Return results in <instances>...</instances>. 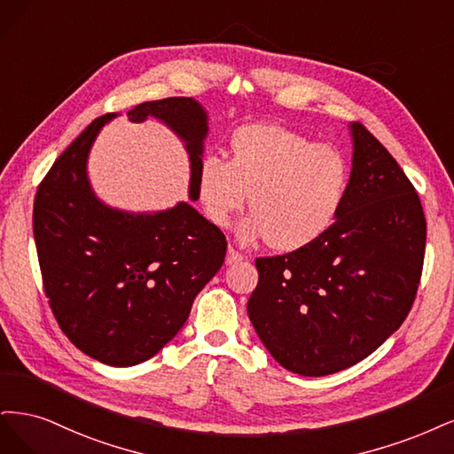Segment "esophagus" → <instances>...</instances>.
I'll use <instances>...</instances> for the list:
<instances>
[{
  "mask_svg": "<svg viewBox=\"0 0 454 454\" xmlns=\"http://www.w3.org/2000/svg\"><path fill=\"white\" fill-rule=\"evenodd\" d=\"M241 260H243V254L238 253L233 247H230V248H228V254H226V264H228V266L238 264V262H241Z\"/></svg>",
  "mask_w": 454,
  "mask_h": 454,
  "instance_id": "34e87169",
  "label": "esophagus"
}]
</instances>
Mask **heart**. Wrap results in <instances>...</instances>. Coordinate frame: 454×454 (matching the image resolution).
Instances as JSON below:
<instances>
[{
    "label": "heart",
    "instance_id": "b5f03b06",
    "mask_svg": "<svg viewBox=\"0 0 454 454\" xmlns=\"http://www.w3.org/2000/svg\"><path fill=\"white\" fill-rule=\"evenodd\" d=\"M348 183V160L333 145L281 124H245L231 131L228 160L213 153L200 160L196 198L207 221L223 228L248 194L241 241L296 253L332 228Z\"/></svg>",
    "mask_w": 454,
    "mask_h": 454
}]
</instances>
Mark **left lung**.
<instances>
[{
	"instance_id": "left-lung-1",
	"label": "left lung",
	"mask_w": 454,
	"mask_h": 454,
	"mask_svg": "<svg viewBox=\"0 0 454 454\" xmlns=\"http://www.w3.org/2000/svg\"><path fill=\"white\" fill-rule=\"evenodd\" d=\"M340 216L296 253L262 256L248 318L288 372L323 377L370 356L411 311L427 251L415 186L360 122Z\"/></svg>"
}]
</instances>
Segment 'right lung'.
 Segmentation results:
<instances>
[{
    "label": "right lung",
    "mask_w": 454,
    "mask_h": 454,
    "mask_svg": "<svg viewBox=\"0 0 454 454\" xmlns=\"http://www.w3.org/2000/svg\"><path fill=\"white\" fill-rule=\"evenodd\" d=\"M114 113L92 121L56 158L34 201L43 288L67 340L99 362L136 365L175 338L198 292L221 270L226 238L192 206L129 215L101 203L86 179V156ZM131 122L164 121L186 141L190 198L207 134L192 98H164L128 111Z\"/></svg>",
    "instance_id": "1"
}]
</instances>
